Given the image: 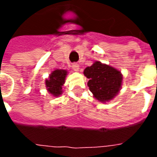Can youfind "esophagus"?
<instances>
[{"label":"esophagus","instance_id":"1","mask_svg":"<svg viewBox=\"0 0 157 157\" xmlns=\"http://www.w3.org/2000/svg\"><path fill=\"white\" fill-rule=\"evenodd\" d=\"M72 69H73V71H78L79 69H80V65H79L77 63H74V64L72 65Z\"/></svg>","mask_w":157,"mask_h":157}]
</instances>
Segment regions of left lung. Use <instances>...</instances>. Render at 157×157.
<instances>
[{
	"label": "left lung",
	"mask_w": 157,
	"mask_h": 157,
	"mask_svg": "<svg viewBox=\"0 0 157 157\" xmlns=\"http://www.w3.org/2000/svg\"><path fill=\"white\" fill-rule=\"evenodd\" d=\"M84 75L89 79L87 86L90 91L100 102L112 100L121 88V72L101 62L96 61L92 66L86 67Z\"/></svg>",
	"instance_id": "left-lung-1"
}]
</instances>
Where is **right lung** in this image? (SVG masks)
I'll use <instances>...</instances> for the list:
<instances>
[{
    "instance_id": "add662e5",
    "label": "right lung",
    "mask_w": 157,
    "mask_h": 157,
    "mask_svg": "<svg viewBox=\"0 0 157 157\" xmlns=\"http://www.w3.org/2000/svg\"><path fill=\"white\" fill-rule=\"evenodd\" d=\"M67 71L65 70H55L52 72L45 85L48 92L55 97H59L62 93V86L65 83Z\"/></svg>"
}]
</instances>
